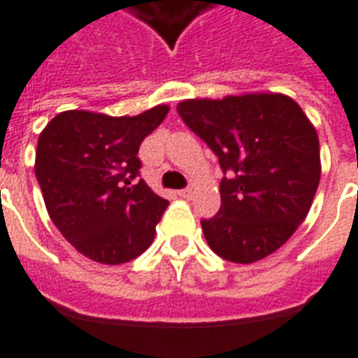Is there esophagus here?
<instances>
[{
    "instance_id": "34e87169",
    "label": "esophagus",
    "mask_w": 358,
    "mask_h": 358,
    "mask_svg": "<svg viewBox=\"0 0 358 358\" xmlns=\"http://www.w3.org/2000/svg\"><path fill=\"white\" fill-rule=\"evenodd\" d=\"M178 195H180V197H184V199H187V197L192 195V187H186V189H180Z\"/></svg>"
}]
</instances>
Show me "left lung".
Returning a JSON list of instances; mask_svg holds the SVG:
<instances>
[{
  "instance_id": "obj_1",
  "label": "left lung",
  "mask_w": 358,
  "mask_h": 358,
  "mask_svg": "<svg viewBox=\"0 0 358 358\" xmlns=\"http://www.w3.org/2000/svg\"><path fill=\"white\" fill-rule=\"evenodd\" d=\"M180 118L218 157L220 209L203 218L209 248L230 263L261 261L307 217L320 182L315 126L282 94L178 103Z\"/></svg>"
}]
</instances>
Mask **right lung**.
I'll return each mask as SVG.
<instances>
[{"mask_svg": "<svg viewBox=\"0 0 358 358\" xmlns=\"http://www.w3.org/2000/svg\"><path fill=\"white\" fill-rule=\"evenodd\" d=\"M166 113V105L138 117L65 110L38 138L34 171L51 220L95 263H128L155 238L169 201L138 178V151Z\"/></svg>", "mask_w": 358, "mask_h": 358, "instance_id": "right-lung-1", "label": "right lung"}]
</instances>
